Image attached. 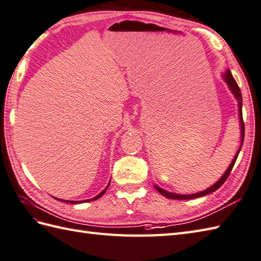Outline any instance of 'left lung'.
I'll use <instances>...</instances> for the list:
<instances>
[{
    "mask_svg": "<svg viewBox=\"0 0 261 261\" xmlns=\"http://www.w3.org/2000/svg\"><path fill=\"white\" fill-rule=\"evenodd\" d=\"M222 78L225 83H227L229 89L231 90V92H232L233 96L236 97V99L238 100V107H239V121H240V129H241V145L238 149V152H237V154L234 155V159L232 160V162H231V164L229 165V167L227 169V171H225L224 174L220 177L219 181H217L216 183H214L213 185H211L210 188H207L206 190H203L201 191V192L199 193H194V194H177V193H172V192H167V191L161 189L160 187H158V185H155V189L159 191V192L165 196V198H169V199H173V200H190V199H195V198H201V196H204V195H207L210 194L212 192H214V191H217L221 185L225 182V179L228 178V176L230 175L231 171H232V167L236 163L237 161V158H238V155L240 153V149H241V146H242V143H244V138H245V125H244V119H242V96H241V91H240V88L238 84H237V82L234 80L232 73H231L230 69H227V70L224 71V73L222 74Z\"/></svg>",
    "mask_w": 261,
    "mask_h": 261,
    "instance_id": "left-lung-1",
    "label": "left lung"
}]
</instances>
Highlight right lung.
<instances>
[{
	"mask_svg": "<svg viewBox=\"0 0 261 261\" xmlns=\"http://www.w3.org/2000/svg\"><path fill=\"white\" fill-rule=\"evenodd\" d=\"M109 184H111V181H109V183H108V185H107V187L105 188V190H102L101 191V192L99 193V194H98V195H96L95 196V198H92V199H89V200H85V202H89V201H95V200H97V199H99L100 198V196H102L103 195V193H105L106 192V190L108 189V187H109ZM58 200V199H57ZM61 201H63V200H61ZM63 202H67V203H72V204H77V203H82V202H84V201H63Z\"/></svg>",
	"mask_w": 261,
	"mask_h": 261,
	"instance_id": "1",
	"label": "right lung"
}]
</instances>
